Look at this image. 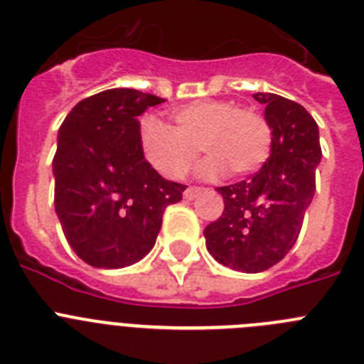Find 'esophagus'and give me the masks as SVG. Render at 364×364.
<instances>
[{
    "instance_id": "obj_1",
    "label": "esophagus",
    "mask_w": 364,
    "mask_h": 364,
    "mask_svg": "<svg viewBox=\"0 0 364 364\" xmlns=\"http://www.w3.org/2000/svg\"><path fill=\"white\" fill-rule=\"evenodd\" d=\"M200 193H202V188H195V186H191V188H188L184 191V198L186 200H193V198H197Z\"/></svg>"
}]
</instances>
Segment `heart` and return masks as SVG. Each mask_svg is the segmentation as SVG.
Masks as SVG:
<instances>
[{
  "label": "heart",
  "instance_id": "obj_1",
  "mask_svg": "<svg viewBox=\"0 0 364 364\" xmlns=\"http://www.w3.org/2000/svg\"><path fill=\"white\" fill-rule=\"evenodd\" d=\"M175 127L146 117L140 124L144 159L166 178H182L198 156L210 154L202 175L215 176L226 169L239 176L262 166L272 147V129L264 117L240 109L226 100H198L173 109Z\"/></svg>",
  "mask_w": 364,
  "mask_h": 364
}]
</instances>
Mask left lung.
<instances>
[{
	"mask_svg": "<svg viewBox=\"0 0 364 364\" xmlns=\"http://www.w3.org/2000/svg\"><path fill=\"white\" fill-rule=\"evenodd\" d=\"M272 129V153L250 178L217 188L220 218L205 226V247L220 264L244 273L272 268L294 247L315 195L319 129L310 112L273 92H255Z\"/></svg>",
	"mask_w": 364,
	"mask_h": 364,
	"instance_id": "8db88e82",
	"label": "left lung"
}]
</instances>
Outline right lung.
I'll return each instance as SVG.
<instances>
[{
    "instance_id": "right-lung-1",
    "label": "right lung",
    "mask_w": 364,
    "mask_h": 364,
    "mask_svg": "<svg viewBox=\"0 0 364 364\" xmlns=\"http://www.w3.org/2000/svg\"><path fill=\"white\" fill-rule=\"evenodd\" d=\"M162 102L136 89H109L74 105L58 131L54 208L74 253L95 268L144 259L166 208L188 188L162 178L140 147L136 117Z\"/></svg>"
}]
</instances>
